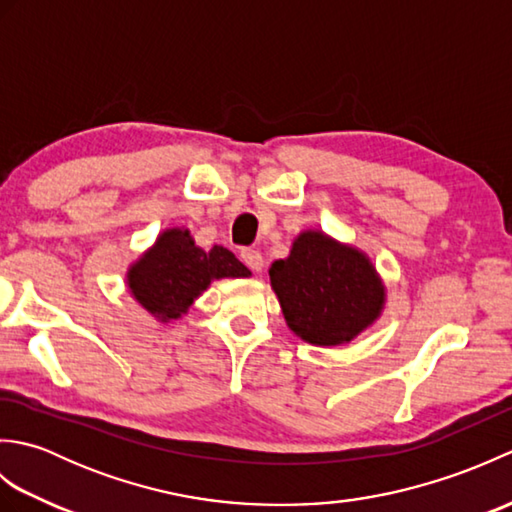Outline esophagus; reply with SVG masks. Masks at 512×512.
Returning <instances> with one entry per match:
<instances>
[{
  "instance_id": "esophagus-1",
  "label": "esophagus",
  "mask_w": 512,
  "mask_h": 512,
  "mask_svg": "<svg viewBox=\"0 0 512 512\" xmlns=\"http://www.w3.org/2000/svg\"><path fill=\"white\" fill-rule=\"evenodd\" d=\"M239 257H242V262L253 270V273H259V270L264 268V257L259 250H253V248H244L242 253H239Z\"/></svg>"
}]
</instances>
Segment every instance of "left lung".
I'll return each instance as SVG.
<instances>
[{"instance_id":"obj_1","label":"left lung","mask_w":512,"mask_h":512,"mask_svg":"<svg viewBox=\"0 0 512 512\" xmlns=\"http://www.w3.org/2000/svg\"><path fill=\"white\" fill-rule=\"evenodd\" d=\"M288 328L321 347L350 343L385 308V286L369 257L321 231H303L268 270Z\"/></svg>"}]
</instances>
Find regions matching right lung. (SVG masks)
Returning a JSON list of instances; mask_svg holds the SVG:
<instances>
[{
  "mask_svg": "<svg viewBox=\"0 0 512 512\" xmlns=\"http://www.w3.org/2000/svg\"><path fill=\"white\" fill-rule=\"evenodd\" d=\"M250 277V270L224 246H195L189 228H167L127 270V288L151 317L180 319L211 281Z\"/></svg>",
  "mask_w": 512,
  "mask_h": 512,
  "instance_id": "1",
  "label": "right lung"
}]
</instances>
